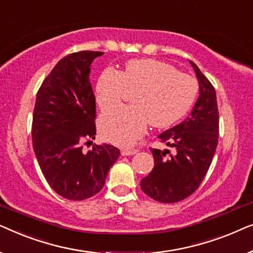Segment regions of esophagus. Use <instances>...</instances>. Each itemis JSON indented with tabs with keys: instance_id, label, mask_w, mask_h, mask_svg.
Masks as SVG:
<instances>
[{
	"instance_id": "esophagus-1",
	"label": "esophagus",
	"mask_w": 253,
	"mask_h": 253,
	"mask_svg": "<svg viewBox=\"0 0 253 253\" xmlns=\"http://www.w3.org/2000/svg\"><path fill=\"white\" fill-rule=\"evenodd\" d=\"M137 152H138V150H136V148H132V150H122V152H121V153H122L123 157H126V155L136 154Z\"/></svg>"
}]
</instances>
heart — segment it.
<instances>
[{"label":"heart","instance_id":"b5f03b06","mask_svg":"<svg viewBox=\"0 0 253 253\" xmlns=\"http://www.w3.org/2000/svg\"><path fill=\"white\" fill-rule=\"evenodd\" d=\"M127 91L134 92L131 106L107 110L100 117L101 136L119 146H131L146 132L148 122L155 127L171 126L182 119L198 94L196 79L166 62L132 60L124 71L106 69L95 87L101 109L120 105Z\"/></svg>","mask_w":253,"mask_h":253}]
</instances>
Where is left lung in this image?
<instances>
[{
    "label": "left lung",
    "mask_w": 253,
    "mask_h": 253,
    "mask_svg": "<svg viewBox=\"0 0 253 253\" xmlns=\"http://www.w3.org/2000/svg\"><path fill=\"white\" fill-rule=\"evenodd\" d=\"M199 84V96L192 112L182 123L158 138L176 153L166 159V152L151 148L154 168L140 181V188L160 203H177L198 189L209 170L219 139V112L213 85L190 61Z\"/></svg>",
    "instance_id": "8db88e82"
}]
</instances>
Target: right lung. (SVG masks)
Here are the masks:
<instances>
[{"label": "right lung", "instance_id": "add662e5", "mask_svg": "<svg viewBox=\"0 0 253 253\" xmlns=\"http://www.w3.org/2000/svg\"><path fill=\"white\" fill-rule=\"evenodd\" d=\"M102 54L84 50L62 58L36 99L32 141L38 164L50 188L70 200L96 195L121 154L108 144H94L87 153L82 146L95 138V96L89 72L92 62Z\"/></svg>", "mask_w": 253, "mask_h": 253}]
</instances>
